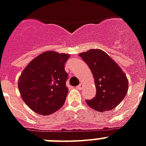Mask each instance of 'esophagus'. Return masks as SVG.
Returning <instances> with one entry per match:
<instances>
[{"mask_svg": "<svg viewBox=\"0 0 146 146\" xmlns=\"http://www.w3.org/2000/svg\"><path fill=\"white\" fill-rule=\"evenodd\" d=\"M82 86H83V85H82V84H79V85H78V86H77V89L78 90H82Z\"/></svg>", "mask_w": 146, "mask_h": 146, "instance_id": "34e87169", "label": "esophagus"}]
</instances>
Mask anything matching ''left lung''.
Returning a JSON list of instances; mask_svg holds the SVG:
<instances>
[{
	"mask_svg": "<svg viewBox=\"0 0 146 146\" xmlns=\"http://www.w3.org/2000/svg\"><path fill=\"white\" fill-rule=\"evenodd\" d=\"M92 70L96 85V96L86 103L98 112L112 110L122 101L128 89L124 73L106 52L90 49L79 54Z\"/></svg>",
	"mask_w": 146,
	"mask_h": 146,
	"instance_id": "8db88e82",
	"label": "left lung"
}]
</instances>
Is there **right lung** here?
<instances>
[{
	"instance_id": "add662e5",
	"label": "right lung",
	"mask_w": 146,
	"mask_h": 146,
	"mask_svg": "<svg viewBox=\"0 0 146 146\" xmlns=\"http://www.w3.org/2000/svg\"><path fill=\"white\" fill-rule=\"evenodd\" d=\"M69 57L52 51L43 52L33 59L20 76L21 97L36 113L52 114L64 104L68 93L64 64Z\"/></svg>"
}]
</instances>
